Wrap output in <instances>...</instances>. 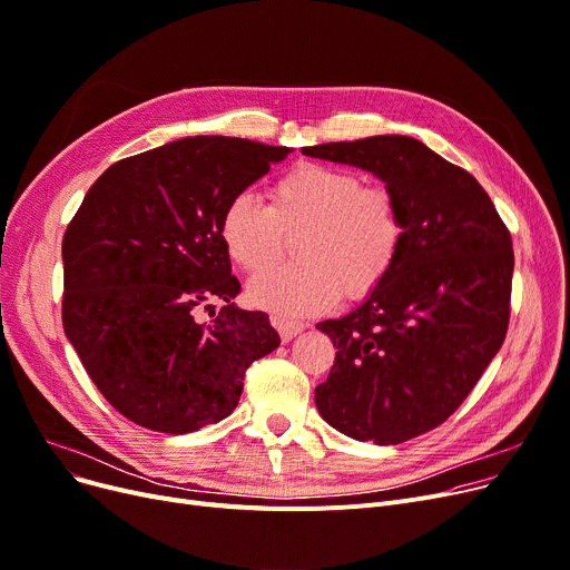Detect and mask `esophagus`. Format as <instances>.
<instances>
[{"mask_svg":"<svg viewBox=\"0 0 570 570\" xmlns=\"http://www.w3.org/2000/svg\"><path fill=\"white\" fill-rule=\"evenodd\" d=\"M269 321H272V326L277 328V333H279L282 342H288V340H293L295 335H298V333L305 328V324H301V321L284 318V316H272Z\"/></svg>","mask_w":570,"mask_h":570,"instance_id":"34e87169","label":"esophagus"}]
</instances>
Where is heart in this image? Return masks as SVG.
I'll list each match as a JSON object with an SVG mask.
<instances>
[{
	"mask_svg": "<svg viewBox=\"0 0 570 570\" xmlns=\"http://www.w3.org/2000/svg\"><path fill=\"white\" fill-rule=\"evenodd\" d=\"M269 203L237 193L218 216L228 258L249 275L282 254L284 235L298 233L295 265L275 267L249 284V301L277 314H316L342 295L361 301L395 265L403 246V216L395 197L363 186L352 169L301 163L269 184Z\"/></svg>",
	"mask_w": 570,
	"mask_h": 570,
	"instance_id": "1",
	"label": "heart"
}]
</instances>
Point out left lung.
<instances>
[{
	"instance_id": "1",
	"label": "left lung",
	"mask_w": 570,
	"mask_h": 570,
	"mask_svg": "<svg viewBox=\"0 0 570 570\" xmlns=\"http://www.w3.org/2000/svg\"><path fill=\"white\" fill-rule=\"evenodd\" d=\"M305 156L373 171L403 216L389 277L342 318L321 321L335 363L314 401L354 440L401 444L468 399L510 324L512 239L473 175L412 137L318 144Z\"/></svg>"
}]
</instances>
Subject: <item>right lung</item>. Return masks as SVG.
Masks as SVG:
<instances>
[{"label":"right lung","mask_w":570,"mask_h":570,"mask_svg":"<svg viewBox=\"0 0 570 570\" xmlns=\"http://www.w3.org/2000/svg\"><path fill=\"white\" fill-rule=\"evenodd\" d=\"M288 151L239 137L169 141L114 163L69 220L62 326L95 386L137 426L181 435L220 422L246 367L279 346L265 312L233 303L239 282L218 216ZM214 302L225 303L218 315Z\"/></svg>","instance_id":"obj_1"}]
</instances>
